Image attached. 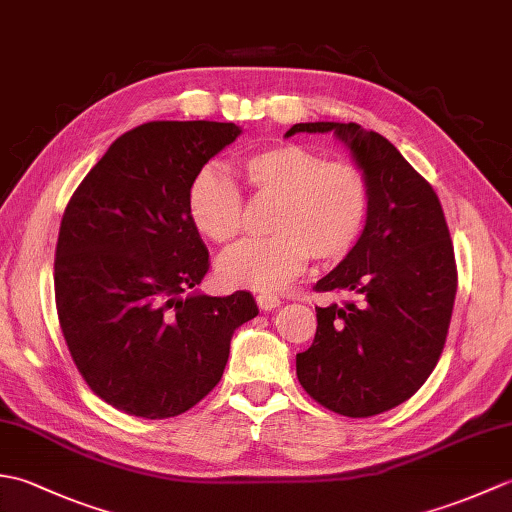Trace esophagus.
I'll use <instances>...</instances> for the list:
<instances>
[{
  "label": "esophagus",
  "instance_id": "esophagus-1",
  "mask_svg": "<svg viewBox=\"0 0 512 512\" xmlns=\"http://www.w3.org/2000/svg\"><path fill=\"white\" fill-rule=\"evenodd\" d=\"M279 297L277 295H270V292H262V295H257V306L262 310H275L279 308Z\"/></svg>",
  "mask_w": 512,
  "mask_h": 512
}]
</instances>
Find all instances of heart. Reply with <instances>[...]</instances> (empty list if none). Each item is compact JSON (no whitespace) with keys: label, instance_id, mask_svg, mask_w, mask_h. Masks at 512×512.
<instances>
[{"label":"heart","instance_id":"b5f03b06","mask_svg":"<svg viewBox=\"0 0 512 512\" xmlns=\"http://www.w3.org/2000/svg\"><path fill=\"white\" fill-rule=\"evenodd\" d=\"M239 173L253 198L277 200L273 235L246 239L217 262L233 288L273 292L306 268L310 255L323 264L341 262L361 242L372 209V189L350 160H328L321 151L281 143L250 151ZM191 224L217 244L235 239L246 224L242 187L217 165H204L187 189Z\"/></svg>","mask_w":512,"mask_h":512}]
</instances>
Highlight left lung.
Returning a JSON list of instances; mask_svg holds the SVG:
<instances>
[{"label": "left lung", "mask_w": 512, "mask_h": 512, "mask_svg": "<svg viewBox=\"0 0 512 512\" xmlns=\"http://www.w3.org/2000/svg\"><path fill=\"white\" fill-rule=\"evenodd\" d=\"M297 132L345 140L372 189L361 242L314 284L354 299L314 308L297 378L325 409L369 418L409 400L438 365L458 290L449 226L436 191L385 136L356 123H299L286 136Z\"/></svg>", "instance_id": "8db88e82"}]
</instances>
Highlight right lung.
<instances>
[{
	"label": "right lung",
	"instance_id": "1",
	"mask_svg": "<svg viewBox=\"0 0 512 512\" xmlns=\"http://www.w3.org/2000/svg\"><path fill=\"white\" fill-rule=\"evenodd\" d=\"M235 123L151 121L116 138L65 206L54 301L81 378L136 418H173L213 391L250 292H182L209 273L187 189L239 136Z\"/></svg>",
	"mask_w": 512,
	"mask_h": 512
}]
</instances>
